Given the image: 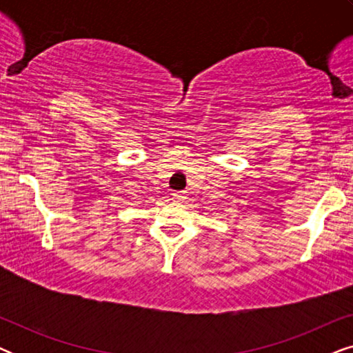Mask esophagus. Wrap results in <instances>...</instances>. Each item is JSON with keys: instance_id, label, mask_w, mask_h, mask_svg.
Masks as SVG:
<instances>
[{"instance_id": "1", "label": "esophagus", "mask_w": 353, "mask_h": 353, "mask_svg": "<svg viewBox=\"0 0 353 353\" xmlns=\"http://www.w3.org/2000/svg\"><path fill=\"white\" fill-rule=\"evenodd\" d=\"M186 197V192L185 191H175V192H172V199H175L176 202H180V201H183Z\"/></svg>"}]
</instances>
